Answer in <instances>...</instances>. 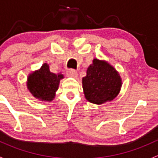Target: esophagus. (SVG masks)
<instances>
[{"label": "esophagus", "mask_w": 158, "mask_h": 158, "mask_svg": "<svg viewBox=\"0 0 158 158\" xmlns=\"http://www.w3.org/2000/svg\"><path fill=\"white\" fill-rule=\"evenodd\" d=\"M66 74H67L68 76H70V77H73V78L77 77L78 76L77 72L74 69H69L67 72H66Z\"/></svg>", "instance_id": "obj_1"}]
</instances>
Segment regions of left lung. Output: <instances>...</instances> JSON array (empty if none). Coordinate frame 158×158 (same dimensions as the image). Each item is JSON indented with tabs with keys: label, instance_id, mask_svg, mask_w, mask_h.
Masks as SVG:
<instances>
[{
	"label": "left lung",
	"instance_id": "1",
	"mask_svg": "<svg viewBox=\"0 0 158 158\" xmlns=\"http://www.w3.org/2000/svg\"><path fill=\"white\" fill-rule=\"evenodd\" d=\"M82 89L87 101L102 105L114 100L121 91L122 80L118 72L106 60L94 58L82 78Z\"/></svg>",
	"mask_w": 158,
	"mask_h": 158
}]
</instances>
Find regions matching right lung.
Returning <instances> with one entry per match:
<instances>
[{"instance_id":"1","label":"right lung","mask_w":158,"mask_h":158,"mask_svg":"<svg viewBox=\"0 0 158 158\" xmlns=\"http://www.w3.org/2000/svg\"><path fill=\"white\" fill-rule=\"evenodd\" d=\"M64 76L50 72L47 63L37 70L30 73L27 79V87L34 98L42 102H52L55 98L61 79Z\"/></svg>"}]
</instances>
